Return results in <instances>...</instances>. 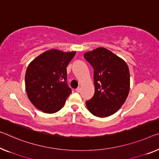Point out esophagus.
Here are the masks:
<instances>
[{
    "label": "esophagus",
    "mask_w": 159,
    "mask_h": 159,
    "mask_svg": "<svg viewBox=\"0 0 159 159\" xmlns=\"http://www.w3.org/2000/svg\"><path fill=\"white\" fill-rule=\"evenodd\" d=\"M75 91L77 92V93H79V92L80 91V87H78L76 89H75Z\"/></svg>",
    "instance_id": "1"
}]
</instances>
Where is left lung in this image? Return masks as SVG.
I'll use <instances>...</instances> for the list:
<instances>
[{
	"label": "left lung",
	"mask_w": 159,
	"mask_h": 159,
	"mask_svg": "<svg viewBox=\"0 0 159 159\" xmlns=\"http://www.w3.org/2000/svg\"><path fill=\"white\" fill-rule=\"evenodd\" d=\"M84 58L94 70L95 93L86 102L88 109L97 117L113 115L129 95V67L123 59L104 48L87 52Z\"/></svg>",
	"instance_id": "8db88e82"
}]
</instances>
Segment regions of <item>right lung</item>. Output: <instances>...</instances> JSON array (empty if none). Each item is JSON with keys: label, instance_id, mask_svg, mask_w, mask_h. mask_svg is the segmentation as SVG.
Here are the masks:
<instances>
[{"label": "right lung", "instance_id": "obj_1", "mask_svg": "<svg viewBox=\"0 0 159 159\" xmlns=\"http://www.w3.org/2000/svg\"><path fill=\"white\" fill-rule=\"evenodd\" d=\"M75 52L52 49L43 53L28 65L25 75L28 98L35 108L53 113L63 107L71 93L67 84V67Z\"/></svg>", "mask_w": 159, "mask_h": 159}]
</instances>
